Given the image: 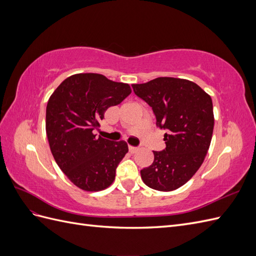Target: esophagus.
<instances>
[{
    "instance_id": "esophagus-1",
    "label": "esophagus",
    "mask_w": 256,
    "mask_h": 256,
    "mask_svg": "<svg viewBox=\"0 0 256 256\" xmlns=\"http://www.w3.org/2000/svg\"><path fill=\"white\" fill-rule=\"evenodd\" d=\"M138 147L129 146V152H130L131 154H134V152H138Z\"/></svg>"
}]
</instances>
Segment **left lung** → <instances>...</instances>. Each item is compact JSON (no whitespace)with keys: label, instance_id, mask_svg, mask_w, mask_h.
Segmentation results:
<instances>
[{"label":"left lung","instance_id":"1","mask_svg":"<svg viewBox=\"0 0 256 256\" xmlns=\"http://www.w3.org/2000/svg\"><path fill=\"white\" fill-rule=\"evenodd\" d=\"M134 94L152 106L156 125L166 130V150L141 170L142 180L158 191H173L196 173L207 154L214 131L212 100L194 82L160 76L132 84Z\"/></svg>","mask_w":256,"mask_h":256}]
</instances>
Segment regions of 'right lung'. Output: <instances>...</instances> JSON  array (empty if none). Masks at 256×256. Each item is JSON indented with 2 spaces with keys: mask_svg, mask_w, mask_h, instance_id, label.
Segmentation results:
<instances>
[{
  "mask_svg": "<svg viewBox=\"0 0 256 256\" xmlns=\"http://www.w3.org/2000/svg\"><path fill=\"white\" fill-rule=\"evenodd\" d=\"M131 92L129 84L99 74H76L62 82L50 96L46 132L54 160L76 187L102 191L112 184L115 171L128 152L125 141L96 136L104 112Z\"/></svg>",
  "mask_w": 256,
  "mask_h": 256,
  "instance_id": "right-lung-1",
  "label": "right lung"
}]
</instances>
